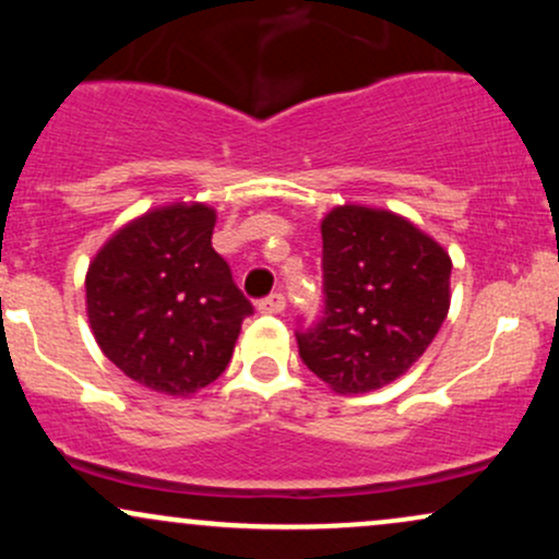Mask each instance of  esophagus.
Here are the masks:
<instances>
[{
    "mask_svg": "<svg viewBox=\"0 0 559 559\" xmlns=\"http://www.w3.org/2000/svg\"><path fill=\"white\" fill-rule=\"evenodd\" d=\"M258 310L265 312V316H281V312L286 310V297L284 294L275 292V294H271V297H265L260 301Z\"/></svg>",
    "mask_w": 559,
    "mask_h": 559,
    "instance_id": "obj_1",
    "label": "esophagus"
}]
</instances>
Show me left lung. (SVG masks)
Returning <instances> with one entry per match:
<instances>
[{
  "label": "left lung",
  "instance_id": "obj_1",
  "mask_svg": "<svg viewBox=\"0 0 559 559\" xmlns=\"http://www.w3.org/2000/svg\"><path fill=\"white\" fill-rule=\"evenodd\" d=\"M320 234L325 307L297 331L299 357L336 394H368L407 373L436 338L452 260L389 210L333 207Z\"/></svg>",
  "mask_w": 559,
  "mask_h": 559
}]
</instances>
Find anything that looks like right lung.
Instances as JSON below:
<instances>
[{
    "mask_svg": "<svg viewBox=\"0 0 559 559\" xmlns=\"http://www.w3.org/2000/svg\"><path fill=\"white\" fill-rule=\"evenodd\" d=\"M215 210H150L96 252L86 312L110 362L141 386L189 396L228 368L249 301L213 249Z\"/></svg>",
    "mask_w": 559,
    "mask_h": 559,
    "instance_id": "1",
    "label": "right lung"
}]
</instances>
